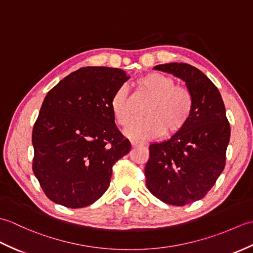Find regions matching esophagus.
I'll return each instance as SVG.
<instances>
[{"mask_svg": "<svg viewBox=\"0 0 253 253\" xmlns=\"http://www.w3.org/2000/svg\"><path fill=\"white\" fill-rule=\"evenodd\" d=\"M143 142H140V141H135V140H132L131 141V146L133 147V148H136V147H139V146H143Z\"/></svg>", "mask_w": 253, "mask_h": 253, "instance_id": "34e87169", "label": "esophagus"}]
</instances>
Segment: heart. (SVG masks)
<instances>
[{
    "instance_id": "1",
    "label": "heart",
    "mask_w": 253,
    "mask_h": 253,
    "mask_svg": "<svg viewBox=\"0 0 253 253\" xmlns=\"http://www.w3.org/2000/svg\"><path fill=\"white\" fill-rule=\"evenodd\" d=\"M140 92L150 96L141 121L132 123L125 130L128 138L149 140L181 131L193 112V98L184 85L175 84L173 78L160 73H149L136 80ZM111 109L118 125L127 126L132 121L129 93L125 85L118 88L111 99Z\"/></svg>"
}]
</instances>
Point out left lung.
Wrapping results in <instances>:
<instances>
[{
    "label": "left lung",
    "instance_id": "1",
    "mask_svg": "<svg viewBox=\"0 0 253 253\" xmlns=\"http://www.w3.org/2000/svg\"><path fill=\"white\" fill-rule=\"evenodd\" d=\"M184 80L193 98V112L181 131L150 144L144 169L154 197L171 206L200 200L215 184L226 163L230 126L221 93L198 68L186 63L153 67Z\"/></svg>",
    "mask_w": 253,
    "mask_h": 253
}]
</instances>
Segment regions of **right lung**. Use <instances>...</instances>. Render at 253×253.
Returning <instances> with one entry per match:
<instances>
[{
  "instance_id": "obj_1",
  "label": "right lung",
  "mask_w": 253,
  "mask_h": 253,
  "mask_svg": "<svg viewBox=\"0 0 253 253\" xmlns=\"http://www.w3.org/2000/svg\"><path fill=\"white\" fill-rule=\"evenodd\" d=\"M128 79L120 68L83 67L45 95L32 130V170L53 202L84 208L109 188L113 165L131 148L111 109Z\"/></svg>"
}]
</instances>
